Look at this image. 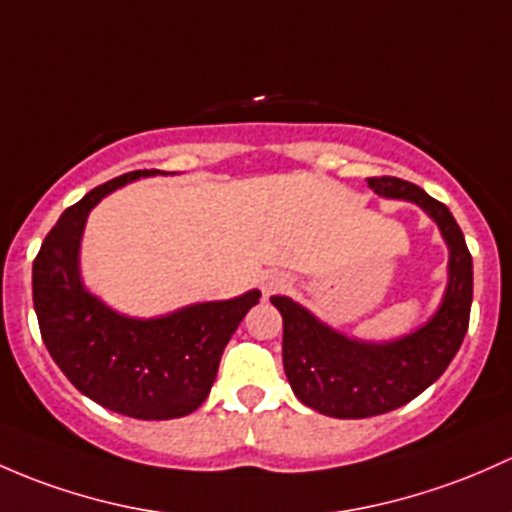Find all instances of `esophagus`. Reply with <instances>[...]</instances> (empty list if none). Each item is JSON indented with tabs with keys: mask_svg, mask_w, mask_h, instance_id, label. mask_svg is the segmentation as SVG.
<instances>
[{
	"mask_svg": "<svg viewBox=\"0 0 512 512\" xmlns=\"http://www.w3.org/2000/svg\"><path fill=\"white\" fill-rule=\"evenodd\" d=\"M282 287H287V279H282V277H265V279H262V292H265L267 297H270L272 292H277V289H282Z\"/></svg>",
	"mask_w": 512,
	"mask_h": 512,
	"instance_id": "esophagus-1",
	"label": "esophagus"
}]
</instances>
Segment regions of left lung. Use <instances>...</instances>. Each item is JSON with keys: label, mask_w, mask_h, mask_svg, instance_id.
Masks as SVG:
<instances>
[{"label": "left lung", "mask_w": 512, "mask_h": 512, "mask_svg": "<svg viewBox=\"0 0 512 512\" xmlns=\"http://www.w3.org/2000/svg\"><path fill=\"white\" fill-rule=\"evenodd\" d=\"M368 184L385 198L417 203L437 220L449 245V287L427 326L383 346L351 341L316 321L297 301L272 297L282 314V360L294 395L311 410L338 419L397 410L427 390L461 348L471 316V252L449 208L397 176H370Z\"/></svg>", "instance_id": "left-lung-1"}]
</instances>
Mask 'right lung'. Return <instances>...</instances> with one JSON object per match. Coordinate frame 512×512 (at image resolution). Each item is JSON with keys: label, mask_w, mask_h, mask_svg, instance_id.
<instances>
[{"label": "right lung", "mask_w": 512, "mask_h": 512, "mask_svg": "<svg viewBox=\"0 0 512 512\" xmlns=\"http://www.w3.org/2000/svg\"><path fill=\"white\" fill-rule=\"evenodd\" d=\"M129 171L63 211L34 260V309L41 338L85 397L134 419H174L206 402L220 355L260 292L193 304L161 319H127L90 297L80 284L78 247L90 208L139 176Z\"/></svg>", "instance_id": "add662e5"}]
</instances>
